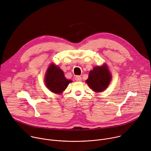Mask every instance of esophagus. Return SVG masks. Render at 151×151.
Segmentation results:
<instances>
[{
    "label": "esophagus",
    "mask_w": 151,
    "mask_h": 151,
    "mask_svg": "<svg viewBox=\"0 0 151 151\" xmlns=\"http://www.w3.org/2000/svg\"><path fill=\"white\" fill-rule=\"evenodd\" d=\"M75 80H76V81H81L82 80V78H81V76H76L75 77Z\"/></svg>",
    "instance_id": "34e87169"
}]
</instances>
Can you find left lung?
Listing matches in <instances>:
<instances>
[{
  "mask_svg": "<svg viewBox=\"0 0 151 151\" xmlns=\"http://www.w3.org/2000/svg\"><path fill=\"white\" fill-rule=\"evenodd\" d=\"M112 79L111 74L106 64L96 66L89 73L88 78L86 81L91 89L96 93L105 90L108 87Z\"/></svg>",
  "mask_w": 151,
  "mask_h": 151,
  "instance_id": "1",
  "label": "left lung"
}]
</instances>
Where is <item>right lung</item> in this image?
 <instances>
[{"mask_svg":"<svg viewBox=\"0 0 151 151\" xmlns=\"http://www.w3.org/2000/svg\"><path fill=\"white\" fill-rule=\"evenodd\" d=\"M72 81L68 80L63 70L55 64L49 66L45 76V82L47 88L52 93L61 94Z\"/></svg>","mask_w":151,"mask_h":151,"instance_id":"add662e5","label":"right lung"}]
</instances>
